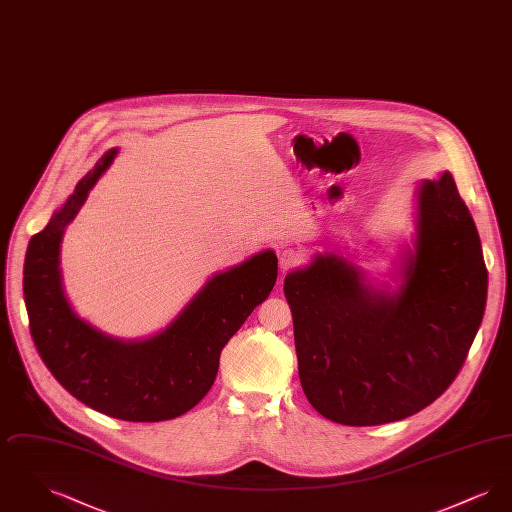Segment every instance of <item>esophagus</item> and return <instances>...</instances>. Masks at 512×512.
<instances>
[{
  "label": "esophagus",
  "mask_w": 512,
  "mask_h": 512,
  "mask_svg": "<svg viewBox=\"0 0 512 512\" xmlns=\"http://www.w3.org/2000/svg\"><path fill=\"white\" fill-rule=\"evenodd\" d=\"M278 259H280V270L282 272H290V270L299 267L303 263L301 253L293 247H280L278 249Z\"/></svg>",
  "instance_id": "34e87169"
}]
</instances>
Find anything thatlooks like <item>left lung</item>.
Listing matches in <instances>:
<instances>
[{
	"instance_id": "left-lung-1",
	"label": "left lung",
	"mask_w": 512,
	"mask_h": 512,
	"mask_svg": "<svg viewBox=\"0 0 512 512\" xmlns=\"http://www.w3.org/2000/svg\"><path fill=\"white\" fill-rule=\"evenodd\" d=\"M416 228L395 295L368 290L332 253L284 280L301 388L328 420H403L432 405L463 368L486 309L487 268L449 172L422 184Z\"/></svg>"
}]
</instances>
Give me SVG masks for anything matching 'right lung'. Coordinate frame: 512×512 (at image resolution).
Masks as SVG:
<instances>
[{
	"mask_svg": "<svg viewBox=\"0 0 512 512\" xmlns=\"http://www.w3.org/2000/svg\"><path fill=\"white\" fill-rule=\"evenodd\" d=\"M107 151L48 226L34 234L25 259V301L34 345L55 380L94 411L128 422H161L188 413L211 390L220 351L272 292L278 259L259 253L213 276L171 326L155 338L124 343L76 317L59 274V244L99 176Z\"/></svg>",
	"mask_w": 512,
	"mask_h": 512,
	"instance_id": "add662e5",
	"label": "right lung"
}]
</instances>
